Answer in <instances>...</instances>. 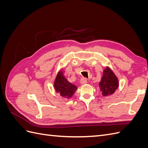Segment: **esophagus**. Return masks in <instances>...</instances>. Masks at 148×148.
<instances>
[{
  "label": "esophagus",
  "instance_id": "34e87169",
  "mask_svg": "<svg viewBox=\"0 0 148 148\" xmlns=\"http://www.w3.org/2000/svg\"><path fill=\"white\" fill-rule=\"evenodd\" d=\"M80 83L82 84H85L87 83V80L86 79V78H82L81 80H80Z\"/></svg>",
  "mask_w": 148,
  "mask_h": 148
}]
</instances>
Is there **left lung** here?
<instances>
[{
	"mask_svg": "<svg viewBox=\"0 0 148 148\" xmlns=\"http://www.w3.org/2000/svg\"><path fill=\"white\" fill-rule=\"evenodd\" d=\"M119 82L117 76L109 66H107L103 70V74L99 87L102 96L112 95L119 88Z\"/></svg>",
	"mask_w": 148,
	"mask_h": 148,
	"instance_id": "obj_1",
	"label": "left lung"
}]
</instances>
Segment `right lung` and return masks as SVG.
<instances>
[{
    "label": "right lung",
    "mask_w": 148,
    "mask_h": 148,
    "mask_svg": "<svg viewBox=\"0 0 148 148\" xmlns=\"http://www.w3.org/2000/svg\"><path fill=\"white\" fill-rule=\"evenodd\" d=\"M53 88L56 92L59 93L60 96L68 99L73 96L78 89L77 86L70 83L64 77L62 69H60L56 75L53 82Z\"/></svg>",
    "instance_id": "right-lung-1"
}]
</instances>
